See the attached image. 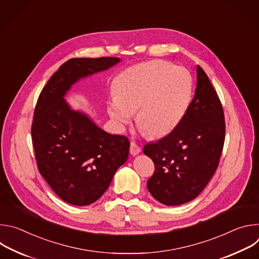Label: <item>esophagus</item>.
I'll list each match as a JSON object with an SVG mask.
<instances>
[{
	"label": "esophagus",
	"mask_w": 259,
	"mask_h": 259,
	"mask_svg": "<svg viewBox=\"0 0 259 259\" xmlns=\"http://www.w3.org/2000/svg\"><path fill=\"white\" fill-rule=\"evenodd\" d=\"M140 152H141V147L135 141H131V143H130V154L135 156V155H138Z\"/></svg>",
	"instance_id": "obj_1"
}]
</instances>
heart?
I'll use <instances>...</instances> for the list:
<instances>
[{
  "mask_svg": "<svg viewBox=\"0 0 259 259\" xmlns=\"http://www.w3.org/2000/svg\"><path fill=\"white\" fill-rule=\"evenodd\" d=\"M107 113L120 128L136 113L139 129L150 137L169 134L181 121L192 96V76L165 60H150L125 69L116 78Z\"/></svg>",
  "mask_w": 259,
  "mask_h": 259,
  "instance_id": "1",
  "label": "heart"
}]
</instances>
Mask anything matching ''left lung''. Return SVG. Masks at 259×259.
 <instances>
[{"label": "left lung", "mask_w": 259, "mask_h": 259, "mask_svg": "<svg viewBox=\"0 0 259 259\" xmlns=\"http://www.w3.org/2000/svg\"><path fill=\"white\" fill-rule=\"evenodd\" d=\"M223 104L203 68L197 66L193 100L178 125L143 147L155 164L147 190L160 203L177 206L194 200L216 171L224 150Z\"/></svg>", "instance_id": "8db88e82"}]
</instances>
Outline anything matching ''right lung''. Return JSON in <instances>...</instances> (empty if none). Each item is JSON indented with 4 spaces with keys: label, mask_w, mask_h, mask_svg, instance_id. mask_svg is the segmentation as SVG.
Segmentation results:
<instances>
[{
    "label": "right lung",
    "mask_w": 259,
    "mask_h": 259,
    "mask_svg": "<svg viewBox=\"0 0 259 259\" xmlns=\"http://www.w3.org/2000/svg\"><path fill=\"white\" fill-rule=\"evenodd\" d=\"M119 61L117 57L71 58L50 78L36 101L31 125L36 166L54 193L68 204L86 206L97 201L128 159L126 136L103 131L63 99L81 78Z\"/></svg>",
    "instance_id": "add662e5"
}]
</instances>
